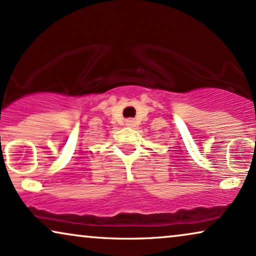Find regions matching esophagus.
I'll list each match as a JSON object with an SVG mask.
<instances>
[{
    "label": "esophagus",
    "instance_id": "1",
    "mask_svg": "<svg viewBox=\"0 0 256 256\" xmlns=\"http://www.w3.org/2000/svg\"><path fill=\"white\" fill-rule=\"evenodd\" d=\"M126 126H128V127H132V126H134V121L127 120V121H126Z\"/></svg>",
    "mask_w": 256,
    "mask_h": 256
}]
</instances>
